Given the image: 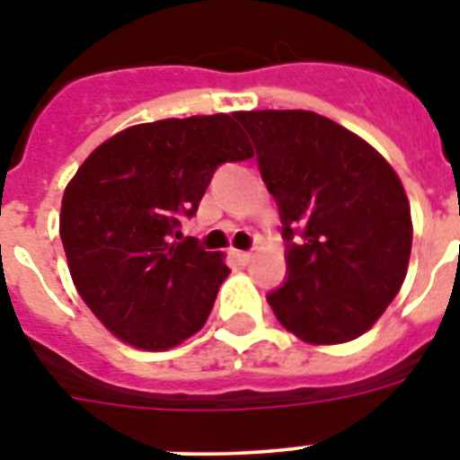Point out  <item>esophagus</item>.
<instances>
[{
    "mask_svg": "<svg viewBox=\"0 0 460 460\" xmlns=\"http://www.w3.org/2000/svg\"><path fill=\"white\" fill-rule=\"evenodd\" d=\"M234 258L238 260V262H243V265H248L252 260V252H245V251H234Z\"/></svg>",
    "mask_w": 460,
    "mask_h": 460,
    "instance_id": "obj_1",
    "label": "esophagus"
}]
</instances>
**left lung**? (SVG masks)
Here are the masks:
<instances>
[{"instance_id":"1","label":"left lung","mask_w":460,"mask_h":460,"mask_svg":"<svg viewBox=\"0 0 460 460\" xmlns=\"http://www.w3.org/2000/svg\"><path fill=\"white\" fill-rule=\"evenodd\" d=\"M288 241L287 284L267 296L313 346L365 334L406 279L413 222L399 173L349 128L303 110L238 111ZM301 230L304 241H290Z\"/></svg>"}]
</instances>
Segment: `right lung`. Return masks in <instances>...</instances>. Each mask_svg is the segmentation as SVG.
<instances>
[{
  "label": "right lung",
  "mask_w": 460,
  "mask_h": 460,
  "mask_svg": "<svg viewBox=\"0 0 460 460\" xmlns=\"http://www.w3.org/2000/svg\"><path fill=\"white\" fill-rule=\"evenodd\" d=\"M251 157L234 111L128 126L78 166L61 198L59 236L75 291L119 341L166 350L208 322L229 277L224 252L172 236L217 166Z\"/></svg>",
  "instance_id": "add662e5"
}]
</instances>
